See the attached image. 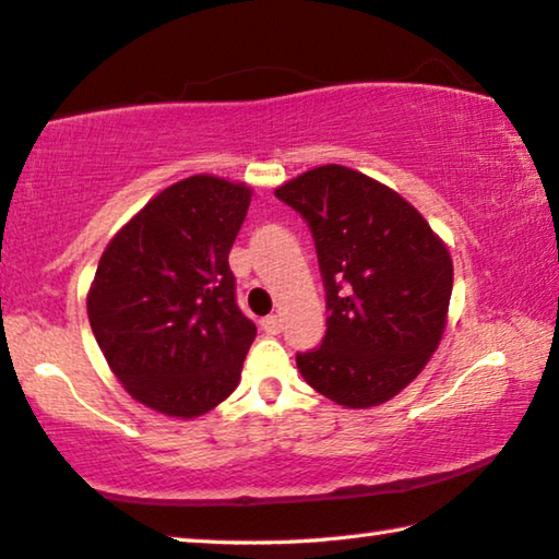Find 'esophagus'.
<instances>
[{"label":"esophagus","mask_w":559,"mask_h":559,"mask_svg":"<svg viewBox=\"0 0 559 559\" xmlns=\"http://www.w3.org/2000/svg\"><path fill=\"white\" fill-rule=\"evenodd\" d=\"M262 330L267 332V334H277L280 330H282V320H280V314H267L262 320Z\"/></svg>","instance_id":"obj_1"}]
</instances>
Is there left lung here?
Wrapping results in <instances>:
<instances>
[{
    "instance_id": "8db88e82",
    "label": "left lung",
    "mask_w": 559,
    "mask_h": 559,
    "mask_svg": "<svg viewBox=\"0 0 559 559\" xmlns=\"http://www.w3.org/2000/svg\"><path fill=\"white\" fill-rule=\"evenodd\" d=\"M274 194L307 219L328 289V334L297 355L309 388L349 409L400 394L440 347L452 297L442 237L392 187L322 165Z\"/></svg>"
}]
</instances>
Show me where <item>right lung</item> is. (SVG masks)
Here are the masks:
<instances>
[{
    "label": "right lung",
    "instance_id": "add662e5",
    "mask_svg": "<svg viewBox=\"0 0 559 559\" xmlns=\"http://www.w3.org/2000/svg\"><path fill=\"white\" fill-rule=\"evenodd\" d=\"M252 187L194 175L109 239L87 292L107 365L132 400L192 419L235 392L257 328L235 299L229 250Z\"/></svg>",
    "mask_w": 559,
    "mask_h": 559
}]
</instances>
